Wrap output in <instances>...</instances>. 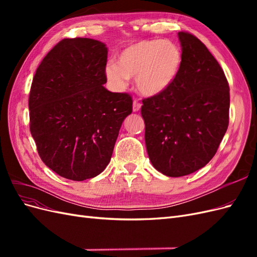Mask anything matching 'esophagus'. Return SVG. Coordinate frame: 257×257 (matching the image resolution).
<instances>
[{"instance_id": "1", "label": "esophagus", "mask_w": 257, "mask_h": 257, "mask_svg": "<svg viewBox=\"0 0 257 257\" xmlns=\"http://www.w3.org/2000/svg\"><path fill=\"white\" fill-rule=\"evenodd\" d=\"M141 108H142V104L137 102V100H134V102H133V111L137 112V111L141 110Z\"/></svg>"}]
</instances>
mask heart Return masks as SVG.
Here are the masks:
<instances>
[{
    "label": "heart",
    "instance_id": "obj_1",
    "mask_svg": "<svg viewBox=\"0 0 257 257\" xmlns=\"http://www.w3.org/2000/svg\"><path fill=\"white\" fill-rule=\"evenodd\" d=\"M182 53L170 41L145 40L128 45L116 58V64L108 63L105 75L115 90L125 87L128 78H135L138 92L157 96L166 91L180 71Z\"/></svg>",
    "mask_w": 257,
    "mask_h": 257
}]
</instances>
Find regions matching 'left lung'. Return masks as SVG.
Masks as SVG:
<instances>
[{"instance_id": "8db88e82", "label": "left lung", "mask_w": 257, "mask_h": 257, "mask_svg": "<svg viewBox=\"0 0 257 257\" xmlns=\"http://www.w3.org/2000/svg\"><path fill=\"white\" fill-rule=\"evenodd\" d=\"M178 37L182 63L175 81L142 106L148 155L167 177L206 166L228 126L229 87L223 69L197 37L186 32Z\"/></svg>"}]
</instances>
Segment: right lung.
<instances>
[{
  "mask_svg": "<svg viewBox=\"0 0 257 257\" xmlns=\"http://www.w3.org/2000/svg\"><path fill=\"white\" fill-rule=\"evenodd\" d=\"M107 47L92 38H65L47 53L31 85L30 131L46 166L83 181L109 164L133 100L105 89Z\"/></svg>",
  "mask_w": 257,
  "mask_h": 257,
  "instance_id": "right-lung-1",
  "label": "right lung"
}]
</instances>
